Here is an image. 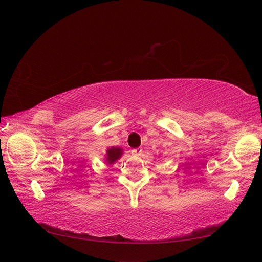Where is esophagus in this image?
I'll list each match as a JSON object with an SVG mask.
<instances>
[{"label":"esophagus","instance_id":"1","mask_svg":"<svg viewBox=\"0 0 262 262\" xmlns=\"http://www.w3.org/2000/svg\"><path fill=\"white\" fill-rule=\"evenodd\" d=\"M141 154H142V149L141 148H135V149L132 150L133 156H140Z\"/></svg>","mask_w":262,"mask_h":262}]
</instances>
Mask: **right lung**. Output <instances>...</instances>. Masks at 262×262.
Instances as JSON below:
<instances>
[{
	"label": "right lung",
	"mask_w": 262,
	"mask_h": 262,
	"mask_svg": "<svg viewBox=\"0 0 262 262\" xmlns=\"http://www.w3.org/2000/svg\"><path fill=\"white\" fill-rule=\"evenodd\" d=\"M121 154H122V150L120 148L112 147L107 150V157H106V159H107V162L110 164H112L113 162L117 161V159L121 156Z\"/></svg>",
	"instance_id": "obj_1"
}]
</instances>
